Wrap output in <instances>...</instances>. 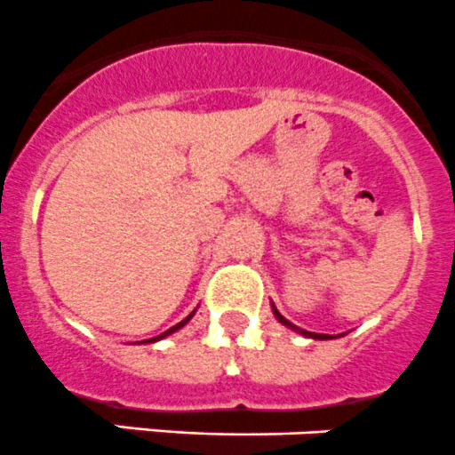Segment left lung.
<instances>
[{"instance_id": "1", "label": "left lung", "mask_w": 455, "mask_h": 455, "mask_svg": "<svg viewBox=\"0 0 455 455\" xmlns=\"http://www.w3.org/2000/svg\"><path fill=\"white\" fill-rule=\"evenodd\" d=\"M273 311H275V317H277V320L282 322V324H286V326H293V324H291L289 320H284V317H282L280 313H277V308H275V307H273ZM299 333L308 335V338H315V339H326V338H331V335H324V333H311V331H304V329H299Z\"/></svg>"}]
</instances>
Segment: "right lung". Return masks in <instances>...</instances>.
Masks as SVG:
<instances>
[{
	"label": "right lung",
	"mask_w": 455,
	"mask_h": 455,
	"mask_svg": "<svg viewBox=\"0 0 455 455\" xmlns=\"http://www.w3.org/2000/svg\"><path fill=\"white\" fill-rule=\"evenodd\" d=\"M191 315H193V313H191ZM191 315H188V317H187V320L178 322V324H175V326H171V329H169V331H164V333H162V335H157V338H151V339H144V342H156V339H162V338H164V335L173 333V331H178V329H180V326H184V324H187V322H188V320H191Z\"/></svg>",
	"instance_id": "add662e5"
}]
</instances>
